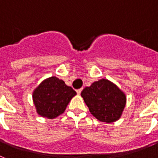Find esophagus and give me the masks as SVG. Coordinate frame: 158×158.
I'll return each mask as SVG.
<instances>
[{"label":"esophagus","mask_w":158,"mask_h":158,"mask_svg":"<svg viewBox=\"0 0 158 158\" xmlns=\"http://www.w3.org/2000/svg\"><path fill=\"white\" fill-rule=\"evenodd\" d=\"M82 90H83V88H80V89H78V90H77V91H76L77 94H78V95H80V93H81Z\"/></svg>","instance_id":"esophagus-1"}]
</instances>
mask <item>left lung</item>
Wrapping results in <instances>:
<instances>
[{"label":"left lung","mask_w":158,"mask_h":158,"mask_svg":"<svg viewBox=\"0 0 158 158\" xmlns=\"http://www.w3.org/2000/svg\"><path fill=\"white\" fill-rule=\"evenodd\" d=\"M81 96L97 120L112 123L119 120L126 104V95L113 83L102 79L82 91Z\"/></svg>","instance_id":"1"}]
</instances>
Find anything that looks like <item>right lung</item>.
<instances>
[{
	"mask_svg": "<svg viewBox=\"0 0 158 158\" xmlns=\"http://www.w3.org/2000/svg\"><path fill=\"white\" fill-rule=\"evenodd\" d=\"M76 95L64 81L52 76L45 79L33 93V100L38 115L54 119L63 114L69 102Z\"/></svg>",
	"mask_w": 158,
	"mask_h": 158,
	"instance_id": "right-lung-1",
	"label": "right lung"
}]
</instances>
